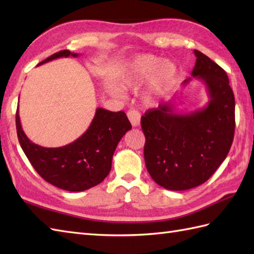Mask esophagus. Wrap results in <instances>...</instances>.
Here are the masks:
<instances>
[{"label": "esophagus", "mask_w": 254, "mask_h": 254, "mask_svg": "<svg viewBox=\"0 0 254 254\" xmlns=\"http://www.w3.org/2000/svg\"><path fill=\"white\" fill-rule=\"evenodd\" d=\"M127 118L133 127H138L139 122H141V113L135 109H131L127 111Z\"/></svg>", "instance_id": "obj_1"}]
</instances>
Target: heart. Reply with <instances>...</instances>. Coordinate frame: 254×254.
Wrapping results in <instances>:
<instances>
[{"instance_id": "b5f03b06", "label": "heart", "mask_w": 254, "mask_h": 254, "mask_svg": "<svg viewBox=\"0 0 254 254\" xmlns=\"http://www.w3.org/2000/svg\"><path fill=\"white\" fill-rule=\"evenodd\" d=\"M178 77V67L174 62L154 55H139L127 62L120 77V84L126 89H135L149 78L144 91L145 99L152 100L156 95L170 89ZM109 93L122 97L123 90L117 85H110Z\"/></svg>"}]
</instances>
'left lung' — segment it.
I'll return each instance as SVG.
<instances>
[{
	"instance_id": "1",
	"label": "left lung",
	"mask_w": 254,
	"mask_h": 254,
	"mask_svg": "<svg viewBox=\"0 0 254 254\" xmlns=\"http://www.w3.org/2000/svg\"><path fill=\"white\" fill-rule=\"evenodd\" d=\"M192 77L206 86L208 104L177 113L172 101L146 111L141 119L146 137L145 165L153 180L167 190L183 191L207 181L227 157L235 134V96L227 74L202 52ZM191 78L186 79V86Z\"/></svg>"
}]
</instances>
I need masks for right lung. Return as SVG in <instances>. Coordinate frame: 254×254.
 <instances>
[{"label": "right lung", "mask_w": 254, "mask_h": 254, "mask_svg": "<svg viewBox=\"0 0 254 254\" xmlns=\"http://www.w3.org/2000/svg\"><path fill=\"white\" fill-rule=\"evenodd\" d=\"M78 57L68 50L59 51L38 65L58 58ZM132 126L123 111L97 108L89 127L82 136L62 147L48 148L32 143L21 127L18 108L16 130L21 148L40 177L62 190L79 192L93 188L109 175L118 143Z\"/></svg>", "instance_id": "1"}]
</instances>
